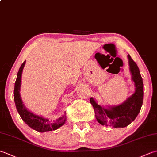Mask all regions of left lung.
Listing matches in <instances>:
<instances>
[{
	"label": "left lung",
	"mask_w": 157,
	"mask_h": 157,
	"mask_svg": "<svg viewBox=\"0 0 157 157\" xmlns=\"http://www.w3.org/2000/svg\"><path fill=\"white\" fill-rule=\"evenodd\" d=\"M129 69L132 79L135 83L136 91L121 105L105 109L98 105L94 99L90 98V103L94 110L96 118L102 125L114 128H125L129 125L138 115L143 102V82L140 70L129 55Z\"/></svg>",
	"instance_id": "8db88e82"
}]
</instances>
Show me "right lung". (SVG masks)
<instances>
[{
	"label": "right lung",
	"mask_w": 157,
	"mask_h": 157,
	"mask_svg": "<svg viewBox=\"0 0 157 157\" xmlns=\"http://www.w3.org/2000/svg\"><path fill=\"white\" fill-rule=\"evenodd\" d=\"M25 63V61L22 63L19 69L14 88V101L17 110L20 117L28 126L39 132L52 131V130H55L59 128L60 127L65 124L67 119L66 115H64L55 121H51V120L44 119L42 117L33 114L32 113L28 111L25 109L24 105L23 104L21 96L19 94V90L20 86H21V73L24 67Z\"/></svg>",
	"instance_id": "add662e5"
}]
</instances>
